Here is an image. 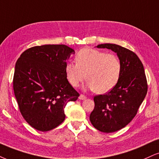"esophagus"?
<instances>
[{
    "mask_svg": "<svg viewBox=\"0 0 159 159\" xmlns=\"http://www.w3.org/2000/svg\"><path fill=\"white\" fill-rule=\"evenodd\" d=\"M86 98H87V97L83 94H80L79 97V99H81V100H85V99H86Z\"/></svg>",
    "mask_w": 159,
    "mask_h": 159,
    "instance_id": "esophagus-1",
    "label": "esophagus"
}]
</instances>
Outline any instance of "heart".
<instances>
[{"instance_id":"heart-1","label":"heart","mask_w":159,"mask_h":159,"mask_svg":"<svg viewBox=\"0 0 159 159\" xmlns=\"http://www.w3.org/2000/svg\"><path fill=\"white\" fill-rule=\"evenodd\" d=\"M75 62H67L65 66L68 83L74 88L86 77L88 89L97 93H105L115 87L120 77L121 62L113 54L85 48L76 53Z\"/></svg>"}]
</instances>
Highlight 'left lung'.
Masks as SVG:
<instances>
[{
  "label": "left lung",
  "mask_w": 159,
  "mask_h": 159,
  "mask_svg": "<svg viewBox=\"0 0 159 159\" xmlns=\"http://www.w3.org/2000/svg\"><path fill=\"white\" fill-rule=\"evenodd\" d=\"M97 47L116 53L121 64L118 83L108 93L93 97L95 106L90 115L96 129L113 133L125 127L136 115L148 92V83L142 62L132 51L111 43Z\"/></svg>",
  "instance_id": "obj_1"
}]
</instances>
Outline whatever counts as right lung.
<instances>
[{
  "instance_id": "add662e5",
  "label": "right lung",
  "mask_w": 159,
  "mask_h": 159,
  "mask_svg": "<svg viewBox=\"0 0 159 159\" xmlns=\"http://www.w3.org/2000/svg\"><path fill=\"white\" fill-rule=\"evenodd\" d=\"M74 53L66 45H43L25 50L17 60L14 93L23 117L36 130L59 126L66 105L79 97L65 73L66 60Z\"/></svg>"
}]
</instances>
